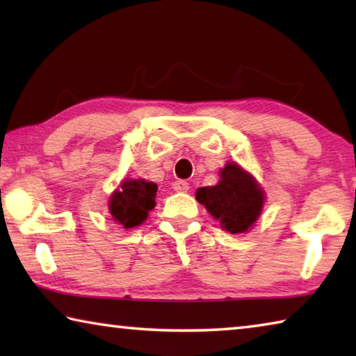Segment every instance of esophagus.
Returning a JSON list of instances; mask_svg holds the SVG:
<instances>
[{
  "instance_id": "34e87169",
  "label": "esophagus",
  "mask_w": 356,
  "mask_h": 356,
  "mask_svg": "<svg viewBox=\"0 0 356 356\" xmlns=\"http://www.w3.org/2000/svg\"><path fill=\"white\" fill-rule=\"evenodd\" d=\"M172 188L176 190L177 193H185V191H188V182H185V180H176V182L172 184Z\"/></svg>"
}]
</instances>
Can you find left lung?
Listing matches in <instances>:
<instances>
[{
	"label": "left lung",
	"mask_w": 356,
	"mask_h": 356,
	"mask_svg": "<svg viewBox=\"0 0 356 356\" xmlns=\"http://www.w3.org/2000/svg\"><path fill=\"white\" fill-rule=\"evenodd\" d=\"M220 182L196 191L201 202L221 227L231 234L250 231L262 212L265 195L256 179L234 161H227L220 172Z\"/></svg>",
	"instance_id": "8db88e82"
}]
</instances>
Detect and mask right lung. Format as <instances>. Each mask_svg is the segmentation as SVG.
I'll use <instances>...</instances> for the list:
<instances>
[{"mask_svg":"<svg viewBox=\"0 0 356 356\" xmlns=\"http://www.w3.org/2000/svg\"><path fill=\"white\" fill-rule=\"evenodd\" d=\"M156 190L159 186L154 182H146L144 179L124 180L110 196L108 209L113 220L125 229L143 225L147 218L149 210L155 207Z\"/></svg>","mask_w":356,"mask_h":356,"instance_id":"right-lung-1","label":"right lung"}]
</instances>
